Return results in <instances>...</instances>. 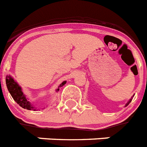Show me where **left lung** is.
I'll return each mask as SVG.
<instances>
[{
	"instance_id": "obj_1",
	"label": "left lung",
	"mask_w": 147,
	"mask_h": 147,
	"mask_svg": "<svg viewBox=\"0 0 147 147\" xmlns=\"http://www.w3.org/2000/svg\"><path fill=\"white\" fill-rule=\"evenodd\" d=\"M131 100H132V97H131V99H130V100H129V101H128V102H127V103H126V106H128V105H129V103H130V102H131Z\"/></svg>"
}]
</instances>
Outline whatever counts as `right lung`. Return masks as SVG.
Instances as JSON below:
<instances>
[{"instance_id":"obj_1","label":"right lung","mask_w":147,"mask_h":147,"mask_svg":"<svg viewBox=\"0 0 147 147\" xmlns=\"http://www.w3.org/2000/svg\"><path fill=\"white\" fill-rule=\"evenodd\" d=\"M66 83V81H64L59 86V88L61 87ZM6 84H7V87L8 89L9 92L10 93L11 96H12V98L23 109H26L28 110L34 109V107L32 106V104L26 98L25 95L24 94L23 91L21 90V88L20 87L16 82H15V80H13L12 76H6ZM59 88H57L56 91H58Z\"/></svg>"}]
</instances>
